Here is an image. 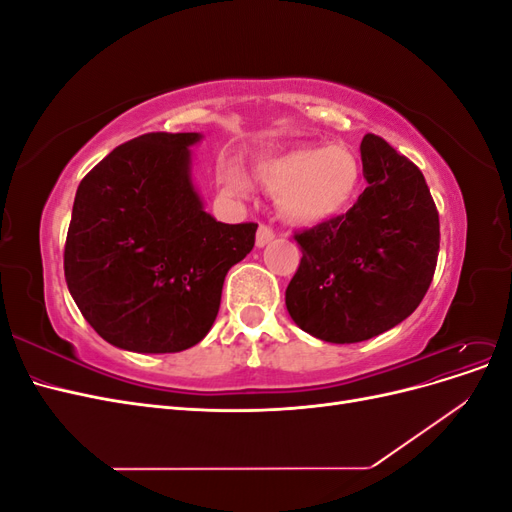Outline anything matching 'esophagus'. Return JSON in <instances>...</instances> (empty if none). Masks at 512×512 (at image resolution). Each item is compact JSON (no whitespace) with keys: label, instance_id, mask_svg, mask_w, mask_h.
<instances>
[{"label":"esophagus","instance_id":"34e87169","mask_svg":"<svg viewBox=\"0 0 512 512\" xmlns=\"http://www.w3.org/2000/svg\"><path fill=\"white\" fill-rule=\"evenodd\" d=\"M273 237H275L273 228H271V226H265V224H260V226H258V232H256V245H258V247H265L267 243L273 241Z\"/></svg>","mask_w":512,"mask_h":512}]
</instances>
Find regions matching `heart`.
Segmentation results:
<instances>
[{"label": "heart", "mask_w": 512, "mask_h": 512, "mask_svg": "<svg viewBox=\"0 0 512 512\" xmlns=\"http://www.w3.org/2000/svg\"><path fill=\"white\" fill-rule=\"evenodd\" d=\"M256 177L275 192L277 209L284 218L309 224L331 218L350 203L359 183V166L342 147L299 145L260 160ZM218 179L228 194L250 192V181L235 164H220Z\"/></svg>", "instance_id": "b5f03b06"}]
</instances>
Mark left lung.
Here are the masks:
<instances>
[{
  "mask_svg": "<svg viewBox=\"0 0 512 512\" xmlns=\"http://www.w3.org/2000/svg\"><path fill=\"white\" fill-rule=\"evenodd\" d=\"M367 188L344 213L294 235L301 265L286 288L299 327L356 344L406 320L436 271L440 220L425 177L384 138L361 141Z\"/></svg>",
  "mask_w": 512,
  "mask_h": 512,
  "instance_id": "left-lung-1",
  "label": "left lung"
}]
</instances>
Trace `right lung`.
<instances>
[{
    "instance_id": "obj_1",
    "label": "right lung",
    "mask_w": 512,
    "mask_h": 512,
    "mask_svg": "<svg viewBox=\"0 0 512 512\" xmlns=\"http://www.w3.org/2000/svg\"><path fill=\"white\" fill-rule=\"evenodd\" d=\"M198 132H149L119 145L76 190L66 237L68 290L121 350L196 346L218 316L224 277L252 252L258 224H222L192 175Z\"/></svg>"
}]
</instances>
